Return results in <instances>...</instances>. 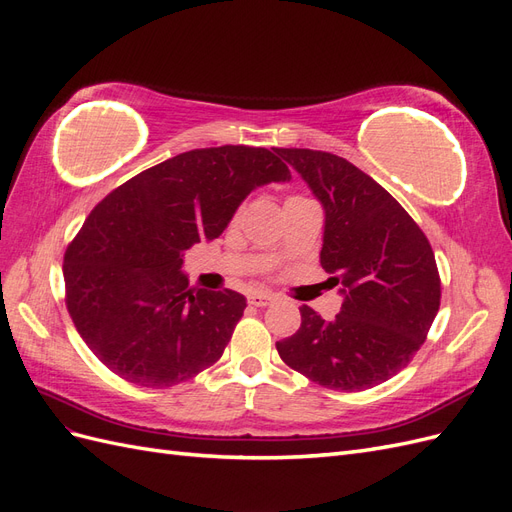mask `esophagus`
<instances>
[{"mask_svg": "<svg viewBox=\"0 0 512 512\" xmlns=\"http://www.w3.org/2000/svg\"><path fill=\"white\" fill-rule=\"evenodd\" d=\"M247 301H250V305H254V307H267L275 301V297L269 292H252L250 297H247Z\"/></svg>", "mask_w": 512, "mask_h": 512, "instance_id": "obj_1", "label": "esophagus"}]
</instances>
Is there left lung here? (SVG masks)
I'll use <instances>...</instances> for the list:
<instances>
[{
    "label": "left lung",
    "mask_w": 512,
    "mask_h": 512,
    "mask_svg": "<svg viewBox=\"0 0 512 512\" xmlns=\"http://www.w3.org/2000/svg\"><path fill=\"white\" fill-rule=\"evenodd\" d=\"M324 209L320 265L344 303L333 320L301 305L282 361L333 391H365L404 369L440 309V273L425 232L363 170L327 151L275 149Z\"/></svg>",
    "instance_id": "8db88e82"
}]
</instances>
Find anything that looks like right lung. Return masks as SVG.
I'll return each instance as SVG.
<instances>
[{
	"mask_svg": "<svg viewBox=\"0 0 512 512\" xmlns=\"http://www.w3.org/2000/svg\"><path fill=\"white\" fill-rule=\"evenodd\" d=\"M265 147L192 149L119 185L64 256L66 307L98 359L138 386L166 389L220 359L243 316L235 290H192L183 252L218 239L258 185L288 181Z\"/></svg>",
	"mask_w": 512,
	"mask_h": 512,
	"instance_id": "right-lung-1",
	"label": "right lung"
}]
</instances>
